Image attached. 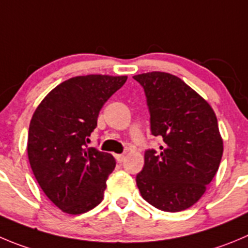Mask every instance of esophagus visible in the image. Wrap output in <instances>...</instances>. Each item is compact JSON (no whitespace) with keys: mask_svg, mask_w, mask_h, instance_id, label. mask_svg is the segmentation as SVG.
<instances>
[{"mask_svg":"<svg viewBox=\"0 0 248 248\" xmlns=\"http://www.w3.org/2000/svg\"><path fill=\"white\" fill-rule=\"evenodd\" d=\"M124 159H126V156H124V154H117V155H116V160L119 161V163H122V161H124Z\"/></svg>","mask_w":248,"mask_h":248,"instance_id":"34e87169","label":"esophagus"}]
</instances>
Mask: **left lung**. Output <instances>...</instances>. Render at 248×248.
Segmentation results:
<instances>
[{"instance_id":"8db88e82","label":"left lung","mask_w":248,"mask_h":248,"mask_svg":"<svg viewBox=\"0 0 248 248\" xmlns=\"http://www.w3.org/2000/svg\"><path fill=\"white\" fill-rule=\"evenodd\" d=\"M144 89L150 132L163 138L160 152L148 149L136 177L142 197L164 212L192 207L219 169L223 140L209 104L176 76H135Z\"/></svg>"}]
</instances>
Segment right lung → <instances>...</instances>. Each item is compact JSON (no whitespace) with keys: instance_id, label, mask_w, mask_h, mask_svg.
Wrapping results in <instances>:
<instances>
[{"instance_id":"1","label":"right lung","mask_w":248,"mask_h":248,"mask_svg":"<svg viewBox=\"0 0 248 248\" xmlns=\"http://www.w3.org/2000/svg\"><path fill=\"white\" fill-rule=\"evenodd\" d=\"M126 80V76L105 75L64 80L48 93L31 117L30 166L44 193L62 212L82 214L103 201L116 161L87 143L104 104Z\"/></svg>"}]
</instances>
